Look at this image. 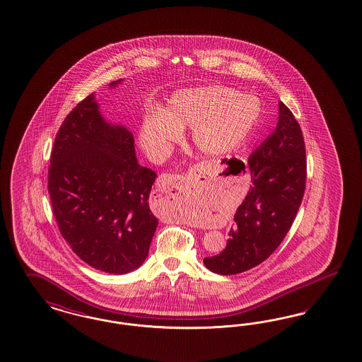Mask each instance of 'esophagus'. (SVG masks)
Segmentation results:
<instances>
[{
  "instance_id": "obj_1",
  "label": "esophagus",
  "mask_w": 362,
  "mask_h": 362,
  "mask_svg": "<svg viewBox=\"0 0 362 362\" xmlns=\"http://www.w3.org/2000/svg\"><path fill=\"white\" fill-rule=\"evenodd\" d=\"M178 185H180V189H181V187L184 189V187H187V182H185L182 178H180V181H178Z\"/></svg>"
}]
</instances>
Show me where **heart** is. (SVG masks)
Instances as JSON below:
<instances>
[{
    "instance_id": "obj_1",
    "label": "heart",
    "mask_w": 362,
    "mask_h": 362,
    "mask_svg": "<svg viewBox=\"0 0 362 362\" xmlns=\"http://www.w3.org/2000/svg\"><path fill=\"white\" fill-rule=\"evenodd\" d=\"M259 102L235 90L209 86L181 90L172 95L161 112L144 117L139 130L141 145L160 151L181 138V130L192 127L196 148L206 156H220L244 144L259 122Z\"/></svg>"
}]
</instances>
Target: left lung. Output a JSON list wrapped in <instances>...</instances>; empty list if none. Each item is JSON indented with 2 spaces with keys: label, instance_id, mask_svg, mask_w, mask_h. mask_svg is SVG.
Instances as JSON below:
<instances>
[{
  "label": "left lung",
  "instance_id": "1",
  "mask_svg": "<svg viewBox=\"0 0 362 362\" xmlns=\"http://www.w3.org/2000/svg\"><path fill=\"white\" fill-rule=\"evenodd\" d=\"M252 187L235 214L227 247L204 259L214 274L233 275L259 266L286 238L306 187V148L293 112L279 102L276 129L248 158Z\"/></svg>",
  "mask_w": 362,
  "mask_h": 362
}]
</instances>
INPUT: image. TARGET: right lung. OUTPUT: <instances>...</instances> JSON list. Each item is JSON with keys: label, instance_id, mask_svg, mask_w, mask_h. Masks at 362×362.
<instances>
[{"label": "right lung", "instance_id": "right-lung-1", "mask_svg": "<svg viewBox=\"0 0 362 362\" xmlns=\"http://www.w3.org/2000/svg\"><path fill=\"white\" fill-rule=\"evenodd\" d=\"M49 161L52 211L72 251L108 274L139 267L158 226L148 206L157 175L136 161L133 134L105 121L90 94L62 123Z\"/></svg>", "mask_w": 362, "mask_h": 362}]
</instances>
